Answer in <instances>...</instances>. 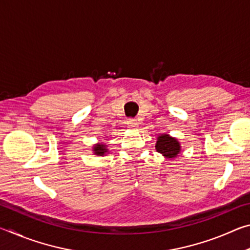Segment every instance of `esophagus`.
<instances>
[{"label": "esophagus", "instance_id": "esophagus-1", "mask_svg": "<svg viewBox=\"0 0 250 250\" xmlns=\"http://www.w3.org/2000/svg\"><path fill=\"white\" fill-rule=\"evenodd\" d=\"M138 125H139L138 121L135 119H128V121H126V125H128L131 129H137Z\"/></svg>", "mask_w": 250, "mask_h": 250}]
</instances>
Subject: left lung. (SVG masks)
<instances>
[{
    "label": "left lung",
    "mask_w": 250,
    "mask_h": 250,
    "mask_svg": "<svg viewBox=\"0 0 250 250\" xmlns=\"http://www.w3.org/2000/svg\"><path fill=\"white\" fill-rule=\"evenodd\" d=\"M155 149L167 159H174L181 152V145L175 138L167 133L160 134L156 141Z\"/></svg>",
    "instance_id": "1"
}]
</instances>
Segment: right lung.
<instances>
[{
    "label": "right lung",
    "instance_id": "add662e5",
    "mask_svg": "<svg viewBox=\"0 0 250 250\" xmlns=\"http://www.w3.org/2000/svg\"><path fill=\"white\" fill-rule=\"evenodd\" d=\"M92 151H94V154L101 156V155H104L105 153H107L108 149H107V146L104 145V143H98V145L94 146V149H92Z\"/></svg>",
    "mask_w": 250,
    "mask_h": 250
}]
</instances>
